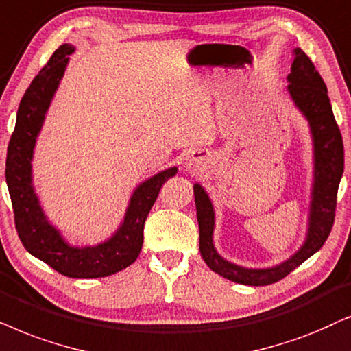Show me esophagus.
Listing matches in <instances>:
<instances>
[{"label": "esophagus", "instance_id": "esophagus-1", "mask_svg": "<svg viewBox=\"0 0 351 351\" xmlns=\"http://www.w3.org/2000/svg\"><path fill=\"white\" fill-rule=\"evenodd\" d=\"M200 167H204V162L202 158L195 156V154H193V156L188 157V160H186V168H189V170H199Z\"/></svg>", "mask_w": 351, "mask_h": 351}]
</instances>
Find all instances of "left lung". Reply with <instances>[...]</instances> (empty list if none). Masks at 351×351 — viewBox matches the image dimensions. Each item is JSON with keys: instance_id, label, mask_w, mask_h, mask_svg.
Instances as JSON below:
<instances>
[{"instance_id": "8db88e82", "label": "left lung", "mask_w": 351, "mask_h": 351, "mask_svg": "<svg viewBox=\"0 0 351 351\" xmlns=\"http://www.w3.org/2000/svg\"><path fill=\"white\" fill-rule=\"evenodd\" d=\"M289 96L310 127L313 141V184L305 242L282 263L269 268H245L223 258L215 249V210L208 194L194 184L199 221V250L207 266L219 276L245 286H268L281 281L303 261L315 255L330 234L337 205V191L343 175L342 134L334 119L328 88L310 58L300 48L293 51L287 75Z\"/></svg>"}]
</instances>
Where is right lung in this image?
Returning <instances> with one entry per match:
<instances>
[{"mask_svg": "<svg viewBox=\"0 0 351 351\" xmlns=\"http://www.w3.org/2000/svg\"><path fill=\"white\" fill-rule=\"evenodd\" d=\"M72 45H60L40 70L19 104L16 128L8 146L6 183L11 195L16 230L27 252L51 268L75 279L106 278L134 263L143 249L144 223L158 191L178 173L170 167L143 181L130 197L120 226L109 239L96 245H72L46 217L34 188L32 160L36 138L43 127L51 101L62 80Z\"/></svg>", "mask_w": 351, "mask_h": 351, "instance_id": "1", "label": "right lung"}]
</instances>
